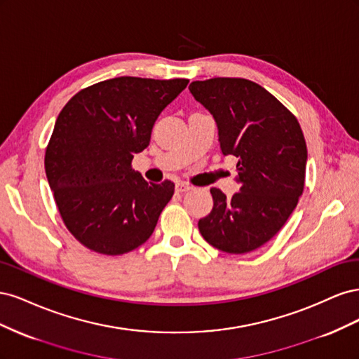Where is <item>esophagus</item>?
Segmentation results:
<instances>
[{"instance_id":"esophagus-1","label":"esophagus","mask_w":359,"mask_h":359,"mask_svg":"<svg viewBox=\"0 0 359 359\" xmlns=\"http://www.w3.org/2000/svg\"><path fill=\"white\" fill-rule=\"evenodd\" d=\"M175 190L178 193H186V191L191 190V186H190V184H187V182H178L177 186H175Z\"/></svg>"}]
</instances>
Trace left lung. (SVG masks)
Returning <instances> with one entry per match:
<instances>
[{"instance_id":"left-lung-1","label":"left lung","mask_w":359,"mask_h":359,"mask_svg":"<svg viewBox=\"0 0 359 359\" xmlns=\"http://www.w3.org/2000/svg\"><path fill=\"white\" fill-rule=\"evenodd\" d=\"M189 90L219 130L223 156H235L240 191L211 189L212 211L199 220L206 243L243 255L273 238L304 190L307 145L298 119L262 86L241 78L191 82Z\"/></svg>"}]
</instances>
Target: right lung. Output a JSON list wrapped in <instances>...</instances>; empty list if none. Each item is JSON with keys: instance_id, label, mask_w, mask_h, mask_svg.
Listing matches in <instances>:
<instances>
[{"instance_id": "obj_1", "label": "right lung", "mask_w": 359, "mask_h": 359, "mask_svg": "<svg viewBox=\"0 0 359 359\" xmlns=\"http://www.w3.org/2000/svg\"><path fill=\"white\" fill-rule=\"evenodd\" d=\"M187 83L121 76L88 86L62 107L45 170L64 224L86 248L124 255L153 235L175 184L147 182L132 160Z\"/></svg>"}]
</instances>
